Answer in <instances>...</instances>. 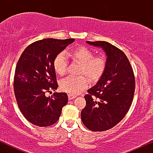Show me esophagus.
<instances>
[{"label":"esophagus","mask_w":153,"mask_h":153,"mask_svg":"<svg viewBox=\"0 0 153 153\" xmlns=\"http://www.w3.org/2000/svg\"><path fill=\"white\" fill-rule=\"evenodd\" d=\"M75 97H76V96H75V95L68 94V99H69V100H72V99H75Z\"/></svg>","instance_id":"obj_1"}]
</instances>
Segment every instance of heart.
<instances>
[{"mask_svg": "<svg viewBox=\"0 0 153 153\" xmlns=\"http://www.w3.org/2000/svg\"><path fill=\"white\" fill-rule=\"evenodd\" d=\"M73 60L80 63L78 76H69L59 81L61 90L71 94H78L88 85V77L91 81H97L101 78L106 67V59L102 56H94V52L87 47L80 46L68 53ZM68 67L67 57L63 52L57 54L53 59V68L57 74H65ZM86 75V76L84 75Z\"/></svg>", "mask_w": 153, "mask_h": 153, "instance_id": "heart-1", "label": "heart"}]
</instances>
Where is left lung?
<instances>
[{"label":"left lung","mask_w":153,"mask_h":153,"mask_svg":"<svg viewBox=\"0 0 153 153\" xmlns=\"http://www.w3.org/2000/svg\"><path fill=\"white\" fill-rule=\"evenodd\" d=\"M106 52V67L96 85L88 90L86 105L81 111L84 125L93 131L108 130L125 117L134 97L135 78L126 54L104 41L89 42Z\"/></svg>","instance_id":"8db88e82"}]
</instances>
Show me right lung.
Returning <instances> with one entry per match:
<instances>
[{
    "mask_svg": "<svg viewBox=\"0 0 153 153\" xmlns=\"http://www.w3.org/2000/svg\"><path fill=\"white\" fill-rule=\"evenodd\" d=\"M74 39H45L29 45L22 52L15 70L13 88L19 109L31 124L49 127L58 120L68 101L66 93L45 94L58 86L53 59Z\"/></svg>",
    "mask_w": 153,
    "mask_h": 153,
    "instance_id": "right-lung-1",
    "label": "right lung"
}]
</instances>
